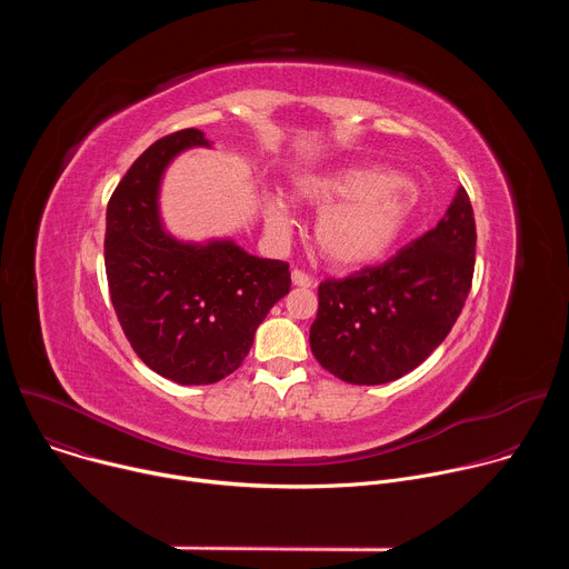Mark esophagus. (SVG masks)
Here are the masks:
<instances>
[{
    "label": "esophagus",
    "instance_id": "1",
    "mask_svg": "<svg viewBox=\"0 0 569 569\" xmlns=\"http://www.w3.org/2000/svg\"><path fill=\"white\" fill-rule=\"evenodd\" d=\"M290 279H292V286H297V288H312V279L308 274H303L301 270H292Z\"/></svg>",
    "mask_w": 569,
    "mask_h": 569
}]
</instances>
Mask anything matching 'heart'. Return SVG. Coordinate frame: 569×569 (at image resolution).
<instances>
[{"mask_svg": "<svg viewBox=\"0 0 569 569\" xmlns=\"http://www.w3.org/2000/svg\"><path fill=\"white\" fill-rule=\"evenodd\" d=\"M292 198L303 207L319 209L312 224L315 246L340 270L380 261L396 246L415 211V200L398 176L369 167L303 176L295 182ZM263 211L274 233L290 229L292 211L283 198L268 196Z\"/></svg>", "mask_w": 569, "mask_h": 569, "instance_id": "1", "label": "heart"}]
</instances>
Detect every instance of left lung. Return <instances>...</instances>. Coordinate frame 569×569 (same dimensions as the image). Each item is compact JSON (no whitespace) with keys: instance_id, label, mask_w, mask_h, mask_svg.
<instances>
[{"instance_id":"left-lung-1","label":"left lung","mask_w":569,"mask_h":569,"mask_svg":"<svg viewBox=\"0 0 569 569\" xmlns=\"http://www.w3.org/2000/svg\"><path fill=\"white\" fill-rule=\"evenodd\" d=\"M475 240L472 207L459 187L437 227L393 259L323 281L310 327L317 362L351 385H385L417 369L463 308Z\"/></svg>"}]
</instances>
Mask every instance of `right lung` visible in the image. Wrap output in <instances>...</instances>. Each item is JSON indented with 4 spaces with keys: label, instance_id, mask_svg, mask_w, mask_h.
I'll use <instances>...</instances> for the list:
<instances>
[{
    "label": "right lung",
    "instance_id": "obj_1",
    "mask_svg": "<svg viewBox=\"0 0 569 569\" xmlns=\"http://www.w3.org/2000/svg\"><path fill=\"white\" fill-rule=\"evenodd\" d=\"M202 130L161 137L108 202L106 274L121 329L137 356L178 385H211L236 371L272 306L288 295V263L259 259L231 238H176L159 193L171 161L211 148Z\"/></svg>",
    "mask_w": 569,
    "mask_h": 569
}]
</instances>
